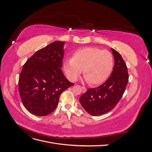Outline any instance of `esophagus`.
<instances>
[{"instance_id": "esophagus-1", "label": "esophagus", "mask_w": 152, "mask_h": 152, "mask_svg": "<svg viewBox=\"0 0 152 152\" xmlns=\"http://www.w3.org/2000/svg\"><path fill=\"white\" fill-rule=\"evenodd\" d=\"M82 91H83V93H86V91H87L86 87H84V86H82Z\"/></svg>"}]
</instances>
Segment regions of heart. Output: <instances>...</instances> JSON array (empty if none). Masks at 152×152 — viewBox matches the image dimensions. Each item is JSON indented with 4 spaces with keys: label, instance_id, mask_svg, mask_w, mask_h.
I'll return each instance as SVG.
<instances>
[{
    "label": "heart",
    "instance_id": "b5f03b06",
    "mask_svg": "<svg viewBox=\"0 0 152 152\" xmlns=\"http://www.w3.org/2000/svg\"><path fill=\"white\" fill-rule=\"evenodd\" d=\"M113 56L108 50L87 47L76 50L72 59H66L63 68L67 77L75 81L83 74L91 86H98L107 80L113 70Z\"/></svg>",
    "mask_w": 152,
    "mask_h": 152
}]
</instances>
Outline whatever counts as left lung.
I'll use <instances>...</instances> for the list:
<instances>
[{"mask_svg": "<svg viewBox=\"0 0 152 152\" xmlns=\"http://www.w3.org/2000/svg\"><path fill=\"white\" fill-rule=\"evenodd\" d=\"M111 49L115 60L112 75L102 85L88 89L80 98L82 107L93 116L102 115L115 107L128 82L129 74L125 61L117 50Z\"/></svg>", "mask_w": 152, "mask_h": 152, "instance_id": "obj_1", "label": "left lung"}]
</instances>
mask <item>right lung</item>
<instances>
[{
    "label": "right lung",
    "instance_id": "1",
    "mask_svg": "<svg viewBox=\"0 0 152 152\" xmlns=\"http://www.w3.org/2000/svg\"><path fill=\"white\" fill-rule=\"evenodd\" d=\"M64 42L55 41L35 52L22 68L18 87L25 108L37 116H45L57 107L63 92L73 84L61 70Z\"/></svg>",
    "mask_w": 152,
    "mask_h": 152
}]
</instances>
